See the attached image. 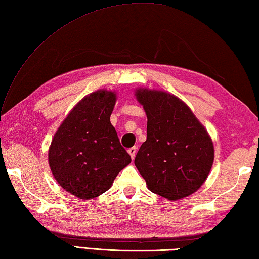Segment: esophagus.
<instances>
[{
    "instance_id": "1",
    "label": "esophagus",
    "mask_w": 259,
    "mask_h": 259,
    "mask_svg": "<svg viewBox=\"0 0 259 259\" xmlns=\"http://www.w3.org/2000/svg\"><path fill=\"white\" fill-rule=\"evenodd\" d=\"M128 153L130 154V157H131V159L134 160L135 159V155H136V153H137V148H130L129 150H128Z\"/></svg>"
}]
</instances>
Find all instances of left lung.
Instances as JSON below:
<instances>
[{
    "mask_svg": "<svg viewBox=\"0 0 259 259\" xmlns=\"http://www.w3.org/2000/svg\"><path fill=\"white\" fill-rule=\"evenodd\" d=\"M147 113V140L135 164L148 189L170 201L193 194L205 182L214 161L206 129L184 102L165 92L139 88Z\"/></svg>",
    "mask_w": 259,
    "mask_h": 259,
    "instance_id": "obj_1",
    "label": "left lung"
}]
</instances>
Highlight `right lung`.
Segmentation results:
<instances>
[{
  "label": "right lung",
  "instance_id": "obj_1",
  "mask_svg": "<svg viewBox=\"0 0 259 259\" xmlns=\"http://www.w3.org/2000/svg\"><path fill=\"white\" fill-rule=\"evenodd\" d=\"M116 99V93L105 89L82 98L59 125L48 150L58 184L83 200L109 190L131 162L110 122Z\"/></svg>",
  "mask_w": 259,
  "mask_h": 259
}]
</instances>
